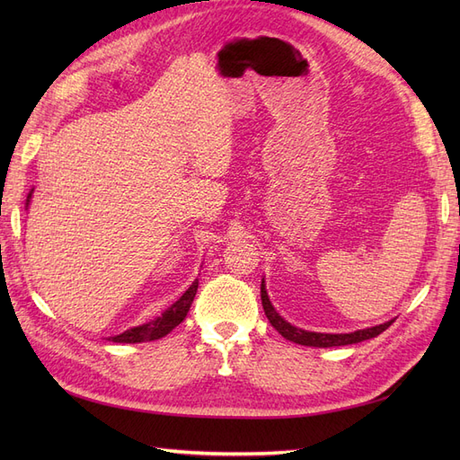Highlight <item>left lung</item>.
<instances>
[{"label":"left lung","mask_w":460,"mask_h":460,"mask_svg":"<svg viewBox=\"0 0 460 460\" xmlns=\"http://www.w3.org/2000/svg\"><path fill=\"white\" fill-rule=\"evenodd\" d=\"M261 299H262V309L264 314H267L269 323L278 330V333H282V336L289 341L299 343V345H307V347H340V345H351V343H358V341H365L370 338L380 336L384 330H387L395 323L394 320H387L384 324L378 326H372V328H365V330H357L351 333H320V332H307V330H301L291 326L288 320H284L280 314L276 313V309L272 307V303L269 299L267 289H264V280L261 282Z\"/></svg>","instance_id":"obj_1"}]
</instances>
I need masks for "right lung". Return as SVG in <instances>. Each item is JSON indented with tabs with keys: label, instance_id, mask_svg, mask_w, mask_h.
<instances>
[{
	"label": "right lung",
	"instance_id": "add662e5",
	"mask_svg": "<svg viewBox=\"0 0 460 460\" xmlns=\"http://www.w3.org/2000/svg\"><path fill=\"white\" fill-rule=\"evenodd\" d=\"M31 198H32V191L29 193V198H26V207H29ZM198 286H199V282L196 280L184 291L182 297H180L176 303H172L171 307L166 309L161 316H157L155 320H149V323H146L142 326L130 328L127 332L119 333V336H113L111 340H113L115 343H142V341H153V340H159V338L166 336V333L172 332L186 318L191 303H193V297H196Z\"/></svg>",
	"mask_w": 460,
	"mask_h": 460
}]
</instances>
